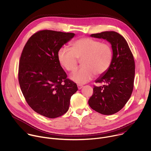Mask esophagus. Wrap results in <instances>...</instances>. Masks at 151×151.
<instances>
[{"instance_id": "1", "label": "esophagus", "mask_w": 151, "mask_h": 151, "mask_svg": "<svg viewBox=\"0 0 151 151\" xmlns=\"http://www.w3.org/2000/svg\"><path fill=\"white\" fill-rule=\"evenodd\" d=\"M77 87H78V88L80 90V89H81L83 87V86H81V85H77Z\"/></svg>"}]
</instances>
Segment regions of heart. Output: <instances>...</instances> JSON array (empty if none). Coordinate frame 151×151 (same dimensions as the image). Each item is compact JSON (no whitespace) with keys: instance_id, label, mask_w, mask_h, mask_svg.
Instances as JSON below:
<instances>
[{"instance_id":"heart-1","label":"heart","mask_w":151,"mask_h":151,"mask_svg":"<svg viewBox=\"0 0 151 151\" xmlns=\"http://www.w3.org/2000/svg\"><path fill=\"white\" fill-rule=\"evenodd\" d=\"M71 50L60 48L57 53L59 64L68 73L74 72L81 61L82 67L76 71L71 79L77 84H83L104 74L109 68L113 58L111 46L105 42L91 37H82L70 44Z\"/></svg>"}]
</instances>
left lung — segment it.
Instances as JSON below:
<instances>
[{"instance_id": "obj_1", "label": "left lung", "mask_w": 151, "mask_h": 151, "mask_svg": "<svg viewBox=\"0 0 151 151\" xmlns=\"http://www.w3.org/2000/svg\"><path fill=\"white\" fill-rule=\"evenodd\" d=\"M91 36L108 40L112 45L113 58L109 70L96 81L104 85L93 86L88 103L100 114L112 115L121 110L132 95L135 74L134 57L126 39L115 32H104Z\"/></svg>"}]
</instances>
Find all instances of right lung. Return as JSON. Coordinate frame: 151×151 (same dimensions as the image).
<instances>
[{
    "label": "right lung",
    "instance_id": "obj_1",
    "mask_svg": "<svg viewBox=\"0 0 151 151\" xmlns=\"http://www.w3.org/2000/svg\"><path fill=\"white\" fill-rule=\"evenodd\" d=\"M75 34L44 29L29 38L22 51L18 81L28 105L37 113L49 118L65 114L71 96L78 90L67 78L59 64L57 53Z\"/></svg>",
    "mask_w": 151,
    "mask_h": 151
}]
</instances>
